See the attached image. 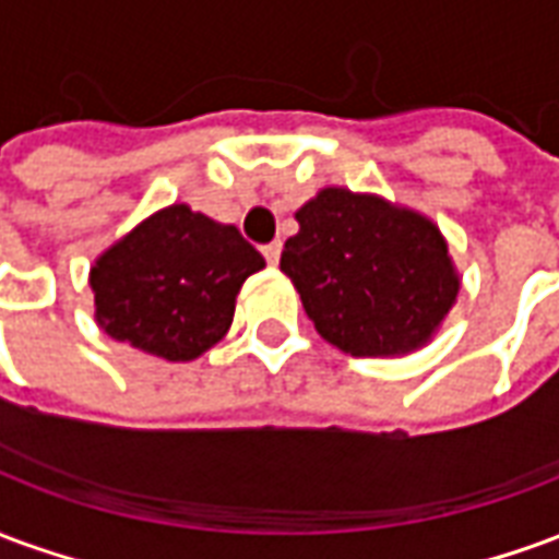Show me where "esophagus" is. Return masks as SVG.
Masks as SVG:
<instances>
[{
  "mask_svg": "<svg viewBox=\"0 0 559 559\" xmlns=\"http://www.w3.org/2000/svg\"><path fill=\"white\" fill-rule=\"evenodd\" d=\"M263 257H266L269 266H275V263H278V260H281V242H278V239H275V242L263 245Z\"/></svg>",
  "mask_w": 559,
  "mask_h": 559,
  "instance_id": "1",
  "label": "esophagus"
}]
</instances>
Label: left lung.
<instances>
[{"label":"left lung","mask_w":559,"mask_h":559,"mask_svg":"<svg viewBox=\"0 0 559 559\" xmlns=\"http://www.w3.org/2000/svg\"><path fill=\"white\" fill-rule=\"evenodd\" d=\"M296 221L281 272L329 344L350 356H399L431 341L461 287L433 221L347 188H323Z\"/></svg>","instance_id":"left-lung-1"}]
</instances>
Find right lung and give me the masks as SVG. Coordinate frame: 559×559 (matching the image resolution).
Segmentation results:
<instances>
[{"label":"right lung","instance_id":"add662e5","mask_svg":"<svg viewBox=\"0 0 559 559\" xmlns=\"http://www.w3.org/2000/svg\"><path fill=\"white\" fill-rule=\"evenodd\" d=\"M263 266L233 224L173 203L95 260V320L122 344L191 362L227 335L239 287Z\"/></svg>","mask_w":559,"mask_h":559}]
</instances>
